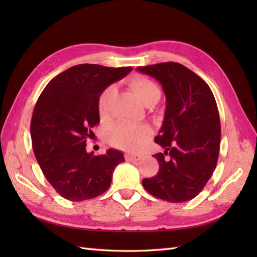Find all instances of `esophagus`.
I'll return each instance as SVG.
<instances>
[{
    "mask_svg": "<svg viewBox=\"0 0 257 257\" xmlns=\"http://www.w3.org/2000/svg\"><path fill=\"white\" fill-rule=\"evenodd\" d=\"M124 158H125V160H127V161L132 162V161H139L141 156L134 155V154H127V155H124Z\"/></svg>",
    "mask_w": 257,
    "mask_h": 257,
    "instance_id": "34e87169",
    "label": "esophagus"
}]
</instances>
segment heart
I'll return each instance as SVG.
<instances>
[{"instance_id": "obj_1", "label": "heart", "mask_w": 257, "mask_h": 257, "mask_svg": "<svg viewBox=\"0 0 257 257\" xmlns=\"http://www.w3.org/2000/svg\"><path fill=\"white\" fill-rule=\"evenodd\" d=\"M129 86L140 101L146 106L156 105L161 97V90L151 79L144 76H135L130 78ZM113 96L112 87L103 89L98 98V112L101 118H106L110 109V102ZM151 136V129L147 125H136L119 122L108 132V141L112 146L125 151H138L143 148L146 141Z\"/></svg>"}]
</instances>
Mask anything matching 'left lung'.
I'll list each match as a JSON object with an SVG mask.
<instances>
[{
    "label": "left lung",
    "mask_w": 257,
    "mask_h": 257,
    "mask_svg": "<svg viewBox=\"0 0 257 257\" xmlns=\"http://www.w3.org/2000/svg\"><path fill=\"white\" fill-rule=\"evenodd\" d=\"M137 70L159 81L166 95L165 118L155 138L165 151L154 156L159 171L143 180L144 188L173 203L192 200L210 180L219 158L221 125L215 98L203 79L179 63Z\"/></svg>",
    "instance_id": "left-lung-1"
}]
</instances>
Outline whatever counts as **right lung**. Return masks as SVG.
Here are the masks:
<instances>
[{
  "mask_svg": "<svg viewBox=\"0 0 257 257\" xmlns=\"http://www.w3.org/2000/svg\"><path fill=\"white\" fill-rule=\"evenodd\" d=\"M133 67L80 64L54 77L38 98L31 120L33 151L43 173L63 198L84 201L109 189L124 161L121 151L87 152L86 139L99 122L98 98Z\"/></svg>",
  "mask_w": 257,
  "mask_h": 257,
  "instance_id": "obj_1",
  "label": "right lung"
}]
</instances>
